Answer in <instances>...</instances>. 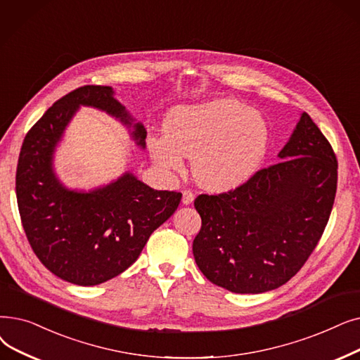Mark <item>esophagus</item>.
<instances>
[{
	"label": "esophagus",
	"instance_id": "1",
	"mask_svg": "<svg viewBox=\"0 0 360 360\" xmlns=\"http://www.w3.org/2000/svg\"><path fill=\"white\" fill-rule=\"evenodd\" d=\"M194 198H195V195H194V193L191 191V190H184L182 191V202L184 205H191V202L194 201Z\"/></svg>",
	"mask_w": 360,
	"mask_h": 360
}]
</instances>
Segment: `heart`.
I'll return each instance as SVG.
<instances>
[{"instance_id": "b5f03b06", "label": "heart", "mask_w": 360, "mask_h": 360, "mask_svg": "<svg viewBox=\"0 0 360 360\" xmlns=\"http://www.w3.org/2000/svg\"><path fill=\"white\" fill-rule=\"evenodd\" d=\"M269 146L268 123L236 100L179 107L165 122V138H150L155 163L181 170L193 159L195 181L212 191L236 190L260 169Z\"/></svg>"}]
</instances>
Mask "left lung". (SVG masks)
<instances>
[{
    "label": "left lung",
    "instance_id": "left-lung-1",
    "mask_svg": "<svg viewBox=\"0 0 360 360\" xmlns=\"http://www.w3.org/2000/svg\"><path fill=\"white\" fill-rule=\"evenodd\" d=\"M278 158L238 188L194 200L201 216L194 259L217 287L275 290L302 269L322 237L338 176L330 141L303 113Z\"/></svg>",
    "mask_w": 360,
    "mask_h": 360
}]
</instances>
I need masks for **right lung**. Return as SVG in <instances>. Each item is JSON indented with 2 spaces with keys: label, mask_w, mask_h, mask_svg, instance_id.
<instances>
[{
  "label": "right lung",
  "mask_w": 360,
  "mask_h": 360,
  "mask_svg": "<svg viewBox=\"0 0 360 360\" xmlns=\"http://www.w3.org/2000/svg\"><path fill=\"white\" fill-rule=\"evenodd\" d=\"M81 104L131 124L110 86L85 85L66 94L23 139L15 195L26 238L44 266L68 283L97 285L131 266L151 233L175 213L182 194L154 190L132 174L92 193L63 188L51 155ZM146 136L143 124H134L138 146H146Z\"/></svg>",
  "instance_id": "obj_1"
}]
</instances>
